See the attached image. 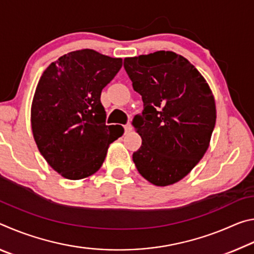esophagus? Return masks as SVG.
I'll list each match as a JSON object with an SVG mask.
<instances>
[{
  "mask_svg": "<svg viewBox=\"0 0 254 254\" xmlns=\"http://www.w3.org/2000/svg\"><path fill=\"white\" fill-rule=\"evenodd\" d=\"M124 130H126V133H128L132 130V126L131 124H127V126H124Z\"/></svg>",
  "mask_w": 254,
  "mask_h": 254,
  "instance_id": "esophagus-1",
  "label": "esophagus"
}]
</instances>
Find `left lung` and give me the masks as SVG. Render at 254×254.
Masks as SVG:
<instances>
[{"mask_svg":"<svg viewBox=\"0 0 254 254\" xmlns=\"http://www.w3.org/2000/svg\"><path fill=\"white\" fill-rule=\"evenodd\" d=\"M124 68L143 101L132 121L142 139L133 162L149 183L173 185L208 149L216 122L213 93L195 66L173 51L126 58Z\"/></svg>","mask_w":254,"mask_h":254,"instance_id":"1","label":"left lung"}]
</instances>
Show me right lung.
<instances>
[{
  "instance_id": "obj_1",
  "label": "right lung",
  "mask_w": 254,
  "mask_h": 254,
  "mask_svg": "<svg viewBox=\"0 0 254 254\" xmlns=\"http://www.w3.org/2000/svg\"><path fill=\"white\" fill-rule=\"evenodd\" d=\"M122 67L93 49L64 55L40 77L31 105V127L42 157L63 177L78 180L101 168L121 126H106L102 89Z\"/></svg>"
}]
</instances>
